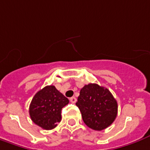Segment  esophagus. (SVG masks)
Wrapping results in <instances>:
<instances>
[{
  "label": "esophagus",
  "mask_w": 150,
  "mask_h": 150,
  "mask_svg": "<svg viewBox=\"0 0 150 150\" xmlns=\"http://www.w3.org/2000/svg\"><path fill=\"white\" fill-rule=\"evenodd\" d=\"M76 98L75 97H71V98H70V101H71V103H76Z\"/></svg>",
  "instance_id": "34e87169"
}]
</instances>
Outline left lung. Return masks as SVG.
<instances>
[{"instance_id":"1","label":"left lung","mask_w":150,"mask_h":150,"mask_svg":"<svg viewBox=\"0 0 150 150\" xmlns=\"http://www.w3.org/2000/svg\"><path fill=\"white\" fill-rule=\"evenodd\" d=\"M75 104L85 125L94 131L108 127L117 115V100L108 88L97 83L84 85Z\"/></svg>"}]
</instances>
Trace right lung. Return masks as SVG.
Masks as SVG:
<instances>
[{"instance_id": "obj_1", "label": "right lung", "mask_w": 150, "mask_h": 150, "mask_svg": "<svg viewBox=\"0 0 150 150\" xmlns=\"http://www.w3.org/2000/svg\"><path fill=\"white\" fill-rule=\"evenodd\" d=\"M69 99L53 85L46 86L33 98L29 115L33 122L44 130H52L62 120V109Z\"/></svg>"}]
</instances>
